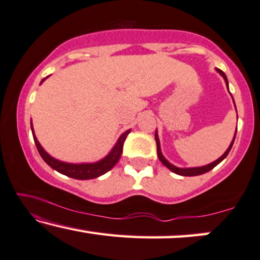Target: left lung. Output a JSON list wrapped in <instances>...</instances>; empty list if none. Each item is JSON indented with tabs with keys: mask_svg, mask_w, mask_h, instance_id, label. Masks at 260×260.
Here are the masks:
<instances>
[{
	"mask_svg": "<svg viewBox=\"0 0 260 260\" xmlns=\"http://www.w3.org/2000/svg\"><path fill=\"white\" fill-rule=\"evenodd\" d=\"M217 71L220 73L222 78H224L225 82H226V86H228V89H229V81H228V78H226L225 73L220 71V69H217ZM237 133V132H236ZM236 133H235V138H233V140L231 142V145H230V147L228 148V151H226L224 154H222L220 158H219L218 160H215V161H213L212 164H208V165L206 166H203V167H193V168H179V167H175L172 165V164H170L167 161V160L164 158V155L161 154V149H160V142H159V138H158V134L155 133V141H156V153H158V158L160 161H161L164 165H165L168 170H171L172 172H174L175 174H179V175H184V177H194V175H200V174H204L206 173V172L211 171L212 168H214L215 166L218 165V164H220L222 160H224L226 156H228V154L230 153V151H231L232 146H233V142H235V139H236Z\"/></svg>",
	"mask_w": 260,
	"mask_h": 260,
	"instance_id": "1",
	"label": "left lung"
}]
</instances>
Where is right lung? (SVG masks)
<instances>
[{"label": "right lung", "mask_w": 260, "mask_h": 260, "mask_svg": "<svg viewBox=\"0 0 260 260\" xmlns=\"http://www.w3.org/2000/svg\"><path fill=\"white\" fill-rule=\"evenodd\" d=\"M45 81V79L42 80V82ZM32 128V127H31ZM32 131V129H31ZM129 129L126 131L121 137L119 138L116 145L113 147L112 152L109 154L101 160V161L94 162V164H67L58 161V160L54 159L47 153L45 149L41 147V145L39 144L38 139L35 138L34 131H32V137H34V142L36 145V148L40 153V155L42 156V159L48 164V165L54 168V170L60 172V173L67 175V177L78 179V180H88V179H94L100 177V175L107 173L109 170H112L115 166V164L119 161L120 156L122 154V147L123 142H125L127 135L129 134Z\"/></svg>", "instance_id": "right-lung-1"}]
</instances>
